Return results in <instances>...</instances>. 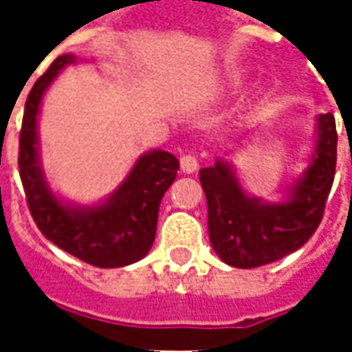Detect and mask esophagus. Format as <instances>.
Here are the masks:
<instances>
[{
  "label": "esophagus",
  "mask_w": 352,
  "mask_h": 352,
  "mask_svg": "<svg viewBox=\"0 0 352 352\" xmlns=\"http://www.w3.org/2000/svg\"><path fill=\"white\" fill-rule=\"evenodd\" d=\"M197 158L194 155H184L182 158H180V168H182V172H186V174H194L197 170Z\"/></svg>",
  "instance_id": "34e87169"
}]
</instances>
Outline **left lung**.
<instances>
[{
  "mask_svg": "<svg viewBox=\"0 0 352 352\" xmlns=\"http://www.w3.org/2000/svg\"><path fill=\"white\" fill-rule=\"evenodd\" d=\"M335 162V117L321 113L309 166L292 184L288 196L280 204L249 196L233 166L221 158L213 166L199 170V182L208 199L210 241L217 256L235 268H256L304 247L323 219Z\"/></svg>",
  "mask_w": 352,
  "mask_h": 352,
  "instance_id": "left-lung-1",
  "label": "left lung"
}]
</instances>
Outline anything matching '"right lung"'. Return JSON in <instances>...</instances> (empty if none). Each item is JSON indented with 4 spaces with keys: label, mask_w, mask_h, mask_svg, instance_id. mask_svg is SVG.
Here are the masks:
<instances>
[{
    "label": "right lung",
    "mask_w": 352,
    "mask_h": 352,
    "mask_svg": "<svg viewBox=\"0 0 352 352\" xmlns=\"http://www.w3.org/2000/svg\"><path fill=\"white\" fill-rule=\"evenodd\" d=\"M74 54H62L34 82L27 96L19 137V174L29 211L41 233L72 256L100 268L141 261L155 243L158 208L180 168L166 151H148L131 168L125 182L100 206H72L48 188L38 158L36 117L43 96Z\"/></svg>",
    "instance_id": "obj_1"
}]
</instances>
